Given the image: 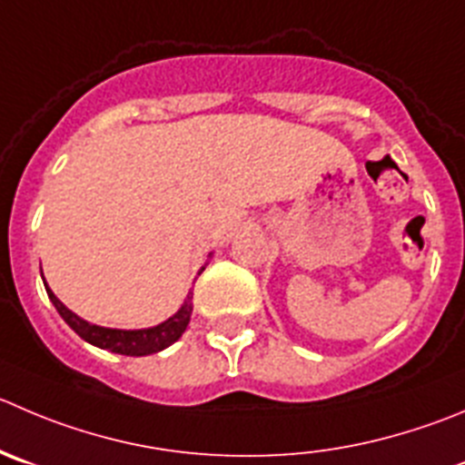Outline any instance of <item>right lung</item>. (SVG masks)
<instances>
[{"instance_id": "add662e5", "label": "right lung", "mask_w": 465, "mask_h": 465, "mask_svg": "<svg viewBox=\"0 0 465 465\" xmlns=\"http://www.w3.org/2000/svg\"><path fill=\"white\" fill-rule=\"evenodd\" d=\"M45 290H47V296H50V302L54 303V308L59 311V315L64 317L65 324H68L79 338L95 344V347L100 349H109V351L114 353H123V356H148V353H157L162 351V349L171 347V344H173L175 340H180V335L184 333V329H187L189 324V317H192V292H189L187 302L183 303V308H180L173 317L162 322V324L150 326V329H139V331L104 329V326L91 324V322L82 320V317L74 315L73 311H68V308L56 299L54 292L47 287V282H45Z\"/></svg>"}]
</instances>
